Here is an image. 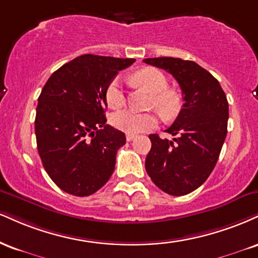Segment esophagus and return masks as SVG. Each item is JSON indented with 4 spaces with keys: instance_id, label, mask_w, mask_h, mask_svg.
Returning a JSON list of instances; mask_svg holds the SVG:
<instances>
[{
    "instance_id": "esophagus-1",
    "label": "esophagus",
    "mask_w": 258,
    "mask_h": 258,
    "mask_svg": "<svg viewBox=\"0 0 258 258\" xmlns=\"http://www.w3.org/2000/svg\"><path fill=\"white\" fill-rule=\"evenodd\" d=\"M136 138V135H130V133H127L126 135V141L127 142H131L132 139Z\"/></svg>"
}]
</instances>
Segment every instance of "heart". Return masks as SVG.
Masks as SVG:
<instances>
[{"mask_svg":"<svg viewBox=\"0 0 258 258\" xmlns=\"http://www.w3.org/2000/svg\"><path fill=\"white\" fill-rule=\"evenodd\" d=\"M133 80L155 94L153 104L163 116H172L178 109V98L173 92L167 90L168 80L161 71L153 67L144 68L135 73ZM105 101L111 108H121L125 104V91L119 78L113 79L108 84L105 89ZM110 123L120 131L137 135L155 128L159 123V119L151 113H138L132 109H123L111 114Z\"/></svg>","mask_w":258,"mask_h":258,"instance_id":"b5f03b06","label":"heart"}]
</instances>
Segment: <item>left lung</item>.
Wrapping results in <instances>:
<instances>
[{
  "label": "left lung",
  "mask_w": 258,
  "mask_h": 258,
  "mask_svg": "<svg viewBox=\"0 0 258 258\" xmlns=\"http://www.w3.org/2000/svg\"><path fill=\"white\" fill-rule=\"evenodd\" d=\"M172 74L182 92L178 117L166 130L173 141L150 135L145 169L154 184L172 196H184L213 172L227 135L228 102L220 83L194 61L175 57L144 58Z\"/></svg>",
  "instance_id": "1"
}]
</instances>
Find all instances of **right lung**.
<instances>
[{
    "label": "right lung",
    "mask_w": 258,
    "mask_h": 258,
    "mask_svg": "<svg viewBox=\"0 0 258 258\" xmlns=\"http://www.w3.org/2000/svg\"><path fill=\"white\" fill-rule=\"evenodd\" d=\"M135 61L82 55L55 71L42 89L35 120L37 149L62 191L90 196L113 174L126 137L105 123V89Z\"/></svg>",
    "instance_id": "obj_1"
}]
</instances>
